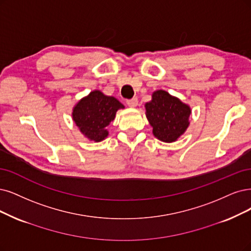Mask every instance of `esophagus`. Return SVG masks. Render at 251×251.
Returning <instances> with one entry per match:
<instances>
[{
  "mask_svg": "<svg viewBox=\"0 0 251 251\" xmlns=\"http://www.w3.org/2000/svg\"><path fill=\"white\" fill-rule=\"evenodd\" d=\"M126 103L129 107H135L137 106V103H138V100L137 98H132V99H129L126 101Z\"/></svg>",
  "mask_w": 251,
  "mask_h": 251,
  "instance_id": "obj_1",
  "label": "esophagus"
}]
</instances>
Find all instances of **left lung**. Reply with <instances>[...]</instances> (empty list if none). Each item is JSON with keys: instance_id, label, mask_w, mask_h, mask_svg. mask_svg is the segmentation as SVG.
Instances as JSON below:
<instances>
[{"instance_id": "1", "label": "left lung", "mask_w": 251, "mask_h": 251, "mask_svg": "<svg viewBox=\"0 0 251 251\" xmlns=\"http://www.w3.org/2000/svg\"><path fill=\"white\" fill-rule=\"evenodd\" d=\"M145 107L147 119L153 127V134L161 142H176L189 126V105L166 91H155L152 100L147 102Z\"/></svg>"}]
</instances>
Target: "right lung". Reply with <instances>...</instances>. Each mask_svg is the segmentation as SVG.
Instances as JSON below:
<instances>
[{
  "mask_svg": "<svg viewBox=\"0 0 251 251\" xmlns=\"http://www.w3.org/2000/svg\"><path fill=\"white\" fill-rule=\"evenodd\" d=\"M120 108H124V105L118 99L95 90L73 107L72 119L83 135L98 143L107 137L106 127Z\"/></svg>",
  "mask_w": 251,
  "mask_h": 251,
  "instance_id": "right-lung-1",
  "label": "right lung"
}]
</instances>
